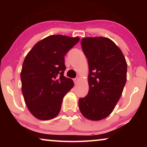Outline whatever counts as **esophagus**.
<instances>
[{
    "label": "esophagus",
    "instance_id": "34e87169",
    "mask_svg": "<svg viewBox=\"0 0 147 147\" xmlns=\"http://www.w3.org/2000/svg\"><path fill=\"white\" fill-rule=\"evenodd\" d=\"M79 78H76L74 80V84H78V82H79Z\"/></svg>",
    "mask_w": 147,
    "mask_h": 147
}]
</instances>
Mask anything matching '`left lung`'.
I'll return each instance as SVG.
<instances>
[{
  "label": "left lung",
  "instance_id": "left-lung-1",
  "mask_svg": "<svg viewBox=\"0 0 147 147\" xmlns=\"http://www.w3.org/2000/svg\"><path fill=\"white\" fill-rule=\"evenodd\" d=\"M81 45L89 66V91L79 99V108L85 118L100 120L112 113L122 95L127 63L120 48L108 38H83Z\"/></svg>",
  "mask_w": 147,
  "mask_h": 147
}]
</instances>
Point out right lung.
Wrapping results in <instances>:
<instances>
[{
	"mask_svg": "<svg viewBox=\"0 0 147 147\" xmlns=\"http://www.w3.org/2000/svg\"><path fill=\"white\" fill-rule=\"evenodd\" d=\"M79 37L48 36L34 45L25 58L21 72L22 92L30 112L42 120L52 119L61 110L73 80L64 76V57Z\"/></svg>",
	"mask_w": 147,
	"mask_h": 147,
	"instance_id": "add662e5",
	"label": "right lung"
}]
</instances>
